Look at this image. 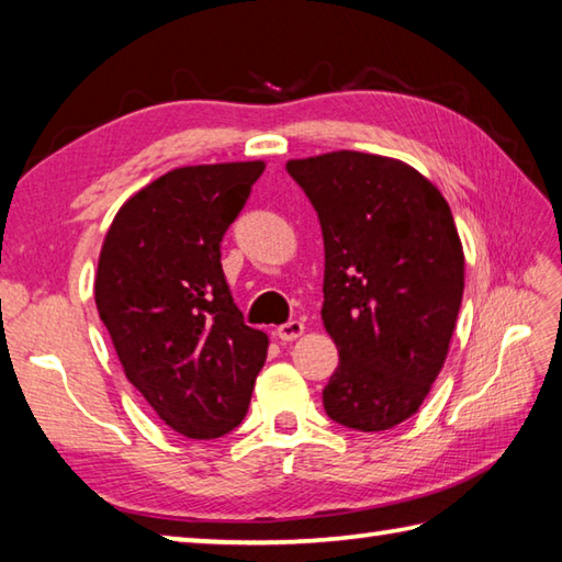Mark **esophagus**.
I'll return each instance as SVG.
<instances>
[{"label":"esophagus","mask_w":562,"mask_h":562,"mask_svg":"<svg viewBox=\"0 0 562 562\" xmlns=\"http://www.w3.org/2000/svg\"><path fill=\"white\" fill-rule=\"evenodd\" d=\"M302 331H304L302 322H300V319H290V322H284V325H280L278 331H274V335H278L280 341H292V339L302 337Z\"/></svg>","instance_id":"obj_1"}]
</instances>
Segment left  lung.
<instances>
[{
  "label": "left lung",
  "instance_id": "1",
  "mask_svg": "<svg viewBox=\"0 0 562 562\" xmlns=\"http://www.w3.org/2000/svg\"><path fill=\"white\" fill-rule=\"evenodd\" d=\"M325 237L322 322L339 367L325 412L355 431H386L418 412L449 355L463 297L451 207L402 160L335 150L288 160Z\"/></svg>",
  "mask_w": 562,
  "mask_h": 562
}]
</instances>
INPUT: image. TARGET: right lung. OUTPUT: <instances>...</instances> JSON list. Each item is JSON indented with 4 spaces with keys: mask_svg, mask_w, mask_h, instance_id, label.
I'll return each mask as SVG.
<instances>
[{
    "mask_svg": "<svg viewBox=\"0 0 562 562\" xmlns=\"http://www.w3.org/2000/svg\"><path fill=\"white\" fill-rule=\"evenodd\" d=\"M262 160L168 170L103 240L93 294L128 382L170 429L217 439L243 422L268 357L227 288L221 243Z\"/></svg>",
    "mask_w": 562,
    "mask_h": 562,
    "instance_id": "right-lung-1",
    "label": "right lung"
}]
</instances>
